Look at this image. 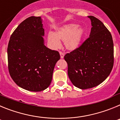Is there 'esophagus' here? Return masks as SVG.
Returning a JSON list of instances; mask_svg holds the SVG:
<instances>
[{
	"mask_svg": "<svg viewBox=\"0 0 120 120\" xmlns=\"http://www.w3.org/2000/svg\"><path fill=\"white\" fill-rule=\"evenodd\" d=\"M59 55H60V57H61V59H63L64 57V54L61 52H59Z\"/></svg>",
	"mask_w": 120,
	"mask_h": 120,
	"instance_id": "obj_1",
	"label": "esophagus"
}]
</instances>
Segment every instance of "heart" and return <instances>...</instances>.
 Returning <instances> with one entry per match:
<instances>
[{
  "mask_svg": "<svg viewBox=\"0 0 120 120\" xmlns=\"http://www.w3.org/2000/svg\"><path fill=\"white\" fill-rule=\"evenodd\" d=\"M84 35V28L78 24H64L57 27L53 33H48L47 43L51 48L57 49L61 47L62 41L67 50L75 51L80 47Z\"/></svg>",
  "mask_w": 120,
  "mask_h": 120,
  "instance_id": "1",
  "label": "heart"
}]
</instances>
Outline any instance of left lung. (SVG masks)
Returning a JSON list of instances; mask_svg holds the SVG:
<instances>
[{
    "mask_svg": "<svg viewBox=\"0 0 120 120\" xmlns=\"http://www.w3.org/2000/svg\"><path fill=\"white\" fill-rule=\"evenodd\" d=\"M90 37L78 49L65 55L68 75L75 86L85 90L101 83L114 65V43L111 33L94 16Z\"/></svg>",
    "mask_w": 120,
    "mask_h": 120,
    "instance_id": "8db88e82",
    "label": "left lung"
}]
</instances>
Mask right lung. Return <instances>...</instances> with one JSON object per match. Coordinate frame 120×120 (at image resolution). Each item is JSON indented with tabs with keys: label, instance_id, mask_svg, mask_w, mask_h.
<instances>
[{
	"label": "right lung",
	"instance_id": "add662e5",
	"mask_svg": "<svg viewBox=\"0 0 120 120\" xmlns=\"http://www.w3.org/2000/svg\"><path fill=\"white\" fill-rule=\"evenodd\" d=\"M41 17L32 16L15 29L8 43V70L15 83L30 91H43L52 80L58 52L44 45Z\"/></svg>",
	"mask_w": 120,
	"mask_h": 120
}]
</instances>
